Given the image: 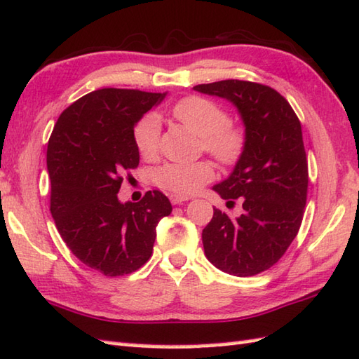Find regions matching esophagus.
Here are the masks:
<instances>
[{
    "label": "esophagus",
    "instance_id": "esophagus-1",
    "mask_svg": "<svg viewBox=\"0 0 359 359\" xmlns=\"http://www.w3.org/2000/svg\"><path fill=\"white\" fill-rule=\"evenodd\" d=\"M169 199H171V202H172L174 205H180V204H184L185 201H188L187 196H177V194H171V196H169Z\"/></svg>",
    "mask_w": 359,
    "mask_h": 359
}]
</instances>
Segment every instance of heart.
Wrapping results in <instances>:
<instances>
[{"mask_svg":"<svg viewBox=\"0 0 359 359\" xmlns=\"http://www.w3.org/2000/svg\"><path fill=\"white\" fill-rule=\"evenodd\" d=\"M172 116L182 126L199 136V149L223 166H233L242 160L248 146L246 130L231 122L226 109L212 99L202 95H188L172 107ZM133 141L138 152L152 160L160 151V122L147 114L136 123ZM210 161L166 163L154 172V182L163 190L177 196H190L213 179Z\"/></svg>","mask_w":359,"mask_h":359,"instance_id":"obj_1","label":"heart"}]
</instances>
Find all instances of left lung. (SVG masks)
<instances>
[{
  "label": "left lung",
  "mask_w": 359,
  "mask_h": 359,
  "mask_svg": "<svg viewBox=\"0 0 359 359\" xmlns=\"http://www.w3.org/2000/svg\"><path fill=\"white\" fill-rule=\"evenodd\" d=\"M237 107L248 146L232 174L213 190L227 204L242 202L238 218L213 208L202 231L207 259L233 276H254L284 256L302 226L308 198V160L302 123L290 103L270 86L223 80L193 88Z\"/></svg>",
  "instance_id": "8db88e82"
}]
</instances>
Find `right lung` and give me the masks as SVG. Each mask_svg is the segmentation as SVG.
<instances>
[{"mask_svg":"<svg viewBox=\"0 0 359 359\" xmlns=\"http://www.w3.org/2000/svg\"><path fill=\"white\" fill-rule=\"evenodd\" d=\"M166 94L103 88L64 109L48 140L50 212L69 250L105 276H123L152 256L155 227L172 212L158 190L117 198L122 174L140 165L133 128Z\"/></svg>","mask_w":359,"mask_h":359,"instance_id":"1","label":"right lung"}]
</instances>
